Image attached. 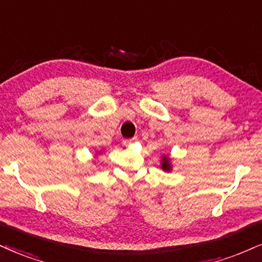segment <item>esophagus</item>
<instances>
[{
    "instance_id": "34e87169",
    "label": "esophagus",
    "mask_w": 262,
    "mask_h": 262,
    "mask_svg": "<svg viewBox=\"0 0 262 262\" xmlns=\"http://www.w3.org/2000/svg\"><path fill=\"white\" fill-rule=\"evenodd\" d=\"M136 141H137L136 137H134V138H127V140L122 141V144H124V146H126V147H128V146H131V144L134 143V142H136Z\"/></svg>"
}]
</instances>
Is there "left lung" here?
I'll return each instance as SVG.
<instances>
[{
  "label": "left lung",
  "instance_id": "obj_1",
  "mask_svg": "<svg viewBox=\"0 0 262 262\" xmlns=\"http://www.w3.org/2000/svg\"><path fill=\"white\" fill-rule=\"evenodd\" d=\"M161 169L164 171H171V164H170V158L167 156H164L161 158Z\"/></svg>",
  "mask_w": 262,
  "mask_h": 262
}]
</instances>
